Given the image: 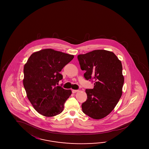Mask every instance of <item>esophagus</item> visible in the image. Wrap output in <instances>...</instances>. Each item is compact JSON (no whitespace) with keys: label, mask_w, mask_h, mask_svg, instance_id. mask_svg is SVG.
I'll use <instances>...</instances> for the list:
<instances>
[{"label":"esophagus","mask_w":149,"mask_h":149,"mask_svg":"<svg viewBox=\"0 0 149 149\" xmlns=\"http://www.w3.org/2000/svg\"><path fill=\"white\" fill-rule=\"evenodd\" d=\"M78 91V90H72V93H76Z\"/></svg>","instance_id":"obj_1"}]
</instances>
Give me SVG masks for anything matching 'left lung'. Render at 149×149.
Returning <instances> with one entry per match:
<instances>
[{
  "label": "left lung",
  "instance_id": "obj_1",
  "mask_svg": "<svg viewBox=\"0 0 149 149\" xmlns=\"http://www.w3.org/2000/svg\"><path fill=\"white\" fill-rule=\"evenodd\" d=\"M84 76L94 82L86 89L87 99L82 104L84 113L94 119L107 116L115 108L122 93L124 77L121 62L112 52L94 50L77 56Z\"/></svg>",
  "mask_w": 149,
  "mask_h": 149
}]
</instances>
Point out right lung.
I'll return each instance as SVG.
<instances>
[{
	"mask_svg": "<svg viewBox=\"0 0 149 149\" xmlns=\"http://www.w3.org/2000/svg\"><path fill=\"white\" fill-rule=\"evenodd\" d=\"M74 56L51 49L33 53L23 69V86L27 97L37 112L52 117L63 111L70 90L57 86L63 79L60 74Z\"/></svg>",
	"mask_w": 149,
	"mask_h": 149,
	"instance_id": "1",
	"label": "right lung"
}]
</instances>
